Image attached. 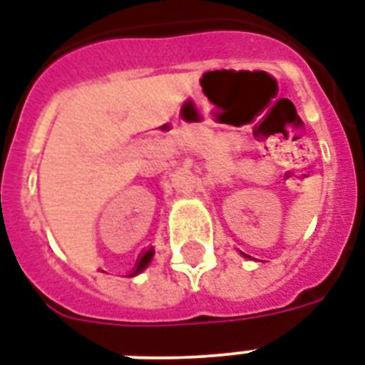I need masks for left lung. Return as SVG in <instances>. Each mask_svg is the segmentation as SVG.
I'll return each instance as SVG.
<instances>
[{
  "mask_svg": "<svg viewBox=\"0 0 365 365\" xmlns=\"http://www.w3.org/2000/svg\"><path fill=\"white\" fill-rule=\"evenodd\" d=\"M241 255H243V256H245V258H250V256H247V255H245V252H241Z\"/></svg>",
  "mask_w": 365,
  "mask_h": 365,
  "instance_id": "left-lung-1",
  "label": "left lung"
}]
</instances>
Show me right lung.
Here are the masks:
<instances>
[{
	"instance_id": "obj_1",
	"label": "right lung",
	"mask_w": 365,
	"mask_h": 365,
	"mask_svg": "<svg viewBox=\"0 0 365 365\" xmlns=\"http://www.w3.org/2000/svg\"><path fill=\"white\" fill-rule=\"evenodd\" d=\"M153 256H154V249L150 247V249L143 252V256H139V260H137V264H135V269H133L128 277H135V275H139L141 271L147 269L148 264H150V260H153Z\"/></svg>"
}]
</instances>
